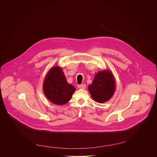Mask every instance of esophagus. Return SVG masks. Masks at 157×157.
Wrapping results in <instances>:
<instances>
[{
	"label": "esophagus",
	"mask_w": 157,
	"mask_h": 157,
	"mask_svg": "<svg viewBox=\"0 0 157 157\" xmlns=\"http://www.w3.org/2000/svg\"><path fill=\"white\" fill-rule=\"evenodd\" d=\"M78 88L79 89H86V85L84 84H79L78 85Z\"/></svg>",
	"instance_id": "esophagus-1"
}]
</instances>
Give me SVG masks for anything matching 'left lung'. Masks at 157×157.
Wrapping results in <instances>:
<instances>
[{"mask_svg":"<svg viewBox=\"0 0 157 157\" xmlns=\"http://www.w3.org/2000/svg\"><path fill=\"white\" fill-rule=\"evenodd\" d=\"M88 90L96 102L103 103L109 101L116 91V81L113 73L109 70L98 72L92 83L89 85Z\"/></svg>","mask_w":157,"mask_h":157,"instance_id":"1","label":"left lung"}]
</instances>
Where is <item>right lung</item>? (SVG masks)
I'll return each mask as SVG.
<instances>
[{
  "mask_svg": "<svg viewBox=\"0 0 157 157\" xmlns=\"http://www.w3.org/2000/svg\"><path fill=\"white\" fill-rule=\"evenodd\" d=\"M76 88L67 82L62 68L55 66L48 71L43 84V91L47 99L56 105L69 102Z\"/></svg>",
  "mask_w": 157,
  "mask_h": 157,
  "instance_id": "add662e5",
  "label": "right lung"
}]
</instances>
